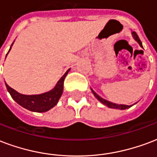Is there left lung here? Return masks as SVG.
<instances>
[{"mask_svg": "<svg viewBox=\"0 0 157 157\" xmlns=\"http://www.w3.org/2000/svg\"><path fill=\"white\" fill-rule=\"evenodd\" d=\"M132 36H133V38H134L135 40H136V41L139 43V45L140 46V47H143V46H142V43H141V41H140V38H139V36H137V34H136V33L135 31H132ZM91 91H92V93L94 94V96H96L98 101H100L101 102L102 104H104V105H105L106 106H108V107L113 108V109H120V110H125V109H127V108H130L131 106H132V105H121V104H116V103H112V102H111V101H106V100L103 99V98H101V96H98V95H97V94H96L93 90H92V89H91Z\"/></svg>", "mask_w": 157, "mask_h": 157, "instance_id": "8db88e82", "label": "left lung"}]
</instances>
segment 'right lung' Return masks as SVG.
Returning <instances> with one entry per match:
<instances>
[{"mask_svg": "<svg viewBox=\"0 0 157 157\" xmlns=\"http://www.w3.org/2000/svg\"><path fill=\"white\" fill-rule=\"evenodd\" d=\"M12 45L13 43L11 44V46ZM69 71L70 69L61 76V78L58 81L57 84L56 85L55 87L52 90L40 95H22L10 87L6 83V86L14 101H17L22 107L27 109L29 111H36V112H46L52 107H54L57 104L59 99L61 98L63 92L64 80Z\"/></svg>", "mask_w": 157, "mask_h": 157, "instance_id": "obj_1", "label": "right lung"}]
</instances>
